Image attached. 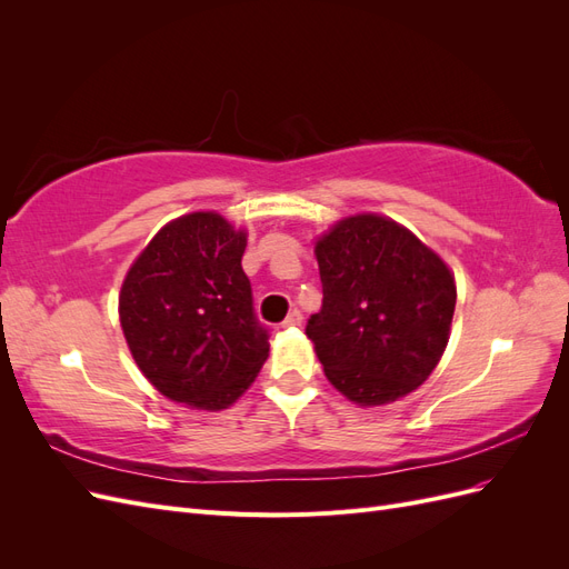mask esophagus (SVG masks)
<instances>
[{
  "instance_id": "34e87169",
  "label": "esophagus",
  "mask_w": 569,
  "mask_h": 569,
  "mask_svg": "<svg viewBox=\"0 0 569 569\" xmlns=\"http://www.w3.org/2000/svg\"><path fill=\"white\" fill-rule=\"evenodd\" d=\"M301 320H303L301 311H299V308H295V311H291V313L282 320V327H295V325H301Z\"/></svg>"
}]
</instances>
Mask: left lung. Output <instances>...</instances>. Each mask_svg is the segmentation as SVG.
I'll return each mask as SVG.
<instances>
[{
  "label": "left lung",
  "instance_id": "1",
  "mask_svg": "<svg viewBox=\"0 0 569 569\" xmlns=\"http://www.w3.org/2000/svg\"><path fill=\"white\" fill-rule=\"evenodd\" d=\"M322 308L308 318L322 370L347 399L380 406L418 389L449 341L456 282L416 234L382 216L337 222L316 244Z\"/></svg>",
  "mask_w": 569,
  "mask_h": 569
}]
</instances>
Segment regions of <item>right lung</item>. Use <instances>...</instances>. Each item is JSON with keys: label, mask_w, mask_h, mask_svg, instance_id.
<instances>
[{"label": "right lung", "mask_w": 569, "mask_h": 569, "mask_svg": "<svg viewBox=\"0 0 569 569\" xmlns=\"http://www.w3.org/2000/svg\"><path fill=\"white\" fill-rule=\"evenodd\" d=\"M247 232L218 213L182 216L151 239L120 289L134 363L168 399L201 410L234 403L268 358L242 270Z\"/></svg>", "instance_id": "right-lung-1"}]
</instances>
